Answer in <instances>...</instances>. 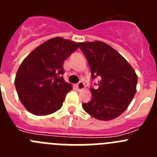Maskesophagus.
<instances>
[{"mask_svg":"<svg viewBox=\"0 0 157 157\" xmlns=\"http://www.w3.org/2000/svg\"><path fill=\"white\" fill-rule=\"evenodd\" d=\"M76 88H77L78 90H83V89L85 88V84H84L83 82L80 81L79 82H78L77 84H76Z\"/></svg>","mask_w":157,"mask_h":157,"instance_id":"esophagus-1","label":"esophagus"}]
</instances>
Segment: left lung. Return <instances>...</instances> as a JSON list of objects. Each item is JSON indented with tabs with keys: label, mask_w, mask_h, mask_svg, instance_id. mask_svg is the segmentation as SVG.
<instances>
[{
	"label": "left lung",
	"mask_w": 157,
	"mask_h": 157,
	"mask_svg": "<svg viewBox=\"0 0 157 157\" xmlns=\"http://www.w3.org/2000/svg\"><path fill=\"white\" fill-rule=\"evenodd\" d=\"M78 47L88 61L92 80L100 79L98 88H90L92 98L82 103L83 109L99 120H113L134 98L138 76L128 62L105 42H80Z\"/></svg>",
	"instance_id": "obj_1"
}]
</instances>
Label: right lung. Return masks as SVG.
Returning a JSON list of instances; mask_svg holds the SVG:
<instances>
[{"instance_id": "add662e5", "label": "right lung", "mask_w": 157, "mask_h": 157, "mask_svg": "<svg viewBox=\"0 0 157 157\" xmlns=\"http://www.w3.org/2000/svg\"><path fill=\"white\" fill-rule=\"evenodd\" d=\"M78 44L62 37L48 40L22 62L15 79L19 98L27 111L46 116L59 110L71 85L64 81L63 62Z\"/></svg>"}]
</instances>
